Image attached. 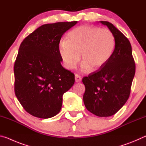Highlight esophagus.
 I'll list each match as a JSON object with an SVG mask.
<instances>
[{
  "instance_id": "obj_1",
  "label": "esophagus",
  "mask_w": 146,
  "mask_h": 146,
  "mask_svg": "<svg viewBox=\"0 0 146 146\" xmlns=\"http://www.w3.org/2000/svg\"><path fill=\"white\" fill-rule=\"evenodd\" d=\"M82 80V78H81L80 76H79L78 75H75V82H80V81Z\"/></svg>"
}]
</instances>
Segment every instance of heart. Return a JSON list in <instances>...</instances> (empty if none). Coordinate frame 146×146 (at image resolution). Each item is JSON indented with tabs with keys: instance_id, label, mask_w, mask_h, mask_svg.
<instances>
[{
	"instance_id": "b5f03b06",
	"label": "heart",
	"mask_w": 146,
	"mask_h": 146,
	"mask_svg": "<svg viewBox=\"0 0 146 146\" xmlns=\"http://www.w3.org/2000/svg\"><path fill=\"white\" fill-rule=\"evenodd\" d=\"M115 37L110 29L81 26L68 35V40L58 44V53L65 67L73 70L81 58L84 73L98 70L110 60L115 48Z\"/></svg>"
}]
</instances>
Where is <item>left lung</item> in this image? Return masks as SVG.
Listing matches in <instances>:
<instances>
[{
	"label": "left lung",
	"instance_id": "left-lung-1",
	"mask_svg": "<svg viewBox=\"0 0 146 146\" xmlns=\"http://www.w3.org/2000/svg\"><path fill=\"white\" fill-rule=\"evenodd\" d=\"M114 34V53L102 68L82 79L86 91L83 100L87 110L98 117H110L129 98L135 74L131 45L123 34L108 21H100Z\"/></svg>",
	"mask_w": 146,
	"mask_h": 146
}]
</instances>
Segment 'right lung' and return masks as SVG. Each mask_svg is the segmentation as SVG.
<instances>
[{
  "label": "right lung",
  "mask_w": 146,
  "mask_h": 146,
  "mask_svg": "<svg viewBox=\"0 0 146 146\" xmlns=\"http://www.w3.org/2000/svg\"><path fill=\"white\" fill-rule=\"evenodd\" d=\"M77 21L46 24L22 42L14 65L15 93L29 114L40 118L60 112L62 96L75 83V75L61 65L58 44Z\"/></svg>",
  "instance_id": "right-lung-1"
}]
</instances>
